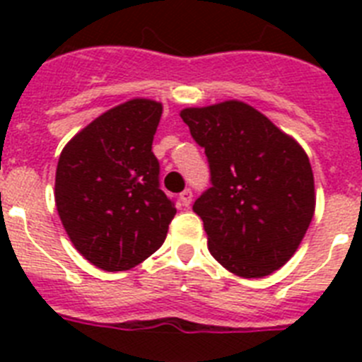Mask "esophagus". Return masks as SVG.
<instances>
[{
	"mask_svg": "<svg viewBox=\"0 0 362 362\" xmlns=\"http://www.w3.org/2000/svg\"><path fill=\"white\" fill-rule=\"evenodd\" d=\"M192 190L190 188H187V190H183L181 192V196H179V199H181V204H183V206H190V203H192Z\"/></svg>",
	"mask_w": 362,
	"mask_h": 362,
	"instance_id": "34e87169",
	"label": "esophagus"
}]
</instances>
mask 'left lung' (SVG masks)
I'll use <instances>...</instances> for the list:
<instances>
[{
  "instance_id": "8db88e82",
  "label": "left lung",
  "mask_w": 362,
  "mask_h": 362,
  "mask_svg": "<svg viewBox=\"0 0 362 362\" xmlns=\"http://www.w3.org/2000/svg\"><path fill=\"white\" fill-rule=\"evenodd\" d=\"M212 187L194 203L217 263L246 279L270 276L305 238L315 188L303 146L243 101L185 108Z\"/></svg>"
}]
</instances>
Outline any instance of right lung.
<instances>
[{
    "mask_svg": "<svg viewBox=\"0 0 362 362\" xmlns=\"http://www.w3.org/2000/svg\"><path fill=\"white\" fill-rule=\"evenodd\" d=\"M161 114L158 101L130 99L86 124L59 156L57 214L76 250L101 270L143 263L175 216L152 152Z\"/></svg>",
    "mask_w": 362,
    "mask_h": 362,
    "instance_id": "1",
    "label": "right lung"
}]
</instances>
